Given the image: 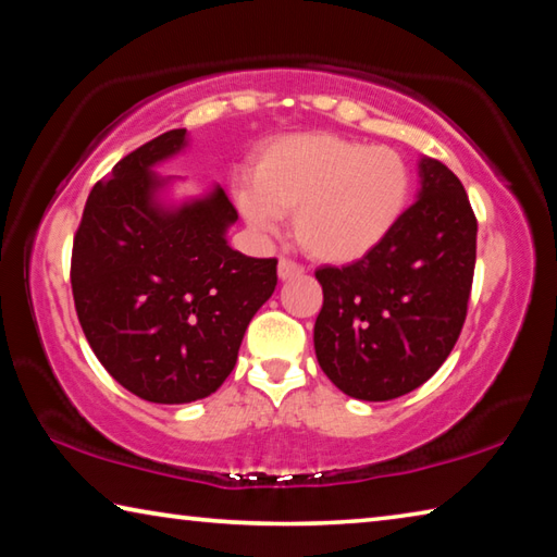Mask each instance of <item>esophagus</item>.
<instances>
[{"label":"esophagus","instance_id":"1","mask_svg":"<svg viewBox=\"0 0 557 557\" xmlns=\"http://www.w3.org/2000/svg\"><path fill=\"white\" fill-rule=\"evenodd\" d=\"M301 270L295 260H287V258H282L280 262H277V277L280 280H292V277H299L301 275Z\"/></svg>","mask_w":557,"mask_h":557}]
</instances>
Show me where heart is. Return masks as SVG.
I'll list each match as a JSON object with an SVG mask.
<instances>
[{
    "label": "heart",
    "instance_id": "obj_1",
    "mask_svg": "<svg viewBox=\"0 0 557 557\" xmlns=\"http://www.w3.org/2000/svg\"><path fill=\"white\" fill-rule=\"evenodd\" d=\"M410 191V169L395 149L305 132L262 149L252 186L235 188V203L260 231H277L282 213H295L297 240L309 256L356 262L398 228Z\"/></svg>",
    "mask_w": 557,
    "mask_h": 557
}]
</instances>
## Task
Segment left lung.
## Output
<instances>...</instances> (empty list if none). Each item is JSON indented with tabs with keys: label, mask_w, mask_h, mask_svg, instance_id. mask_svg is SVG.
<instances>
[{
	"label": "left lung",
	"mask_w": 557,
	"mask_h": 557,
	"mask_svg": "<svg viewBox=\"0 0 557 557\" xmlns=\"http://www.w3.org/2000/svg\"><path fill=\"white\" fill-rule=\"evenodd\" d=\"M420 191L388 240L344 268H319L314 351L338 391L393 400L435 375L467 317L476 219L465 186L420 157Z\"/></svg>",
	"instance_id": "8db88e82"
}]
</instances>
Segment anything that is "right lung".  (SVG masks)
Masks as SVG:
<instances>
[{"mask_svg": "<svg viewBox=\"0 0 557 557\" xmlns=\"http://www.w3.org/2000/svg\"><path fill=\"white\" fill-rule=\"evenodd\" d=\"M186 147L188 132L169 129L120 159L88 196L71 260L75 312L98 361L162 405L221 388L277 285L275 258L228 245L238 213L219 184L172 199L178 178L154 169Z\"/></svg>", "mask_w": 557, "mask_h": 557, "instance_id": "obj_1", "label": "right lung"}]
</instances>
